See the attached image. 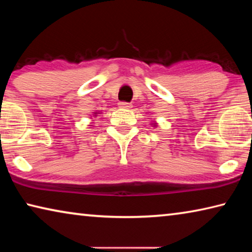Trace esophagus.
Listing matches in <instances>:
<instances>
[{"instance_id": "1", "label": "esophagus", "mask_w": 252, "mask_h": 252, "mask_svg": "<svg viewBox=\"0 0 252 252\" xmlns=\"http://www.w3.org/2000/svg\"><path fill=\"white\" fill-rule=\"evenodd\" d=\"M131 106H132V104L127 103V102H120V103H119V108H121V109H130Z\"/></svg>"}]
</instances>
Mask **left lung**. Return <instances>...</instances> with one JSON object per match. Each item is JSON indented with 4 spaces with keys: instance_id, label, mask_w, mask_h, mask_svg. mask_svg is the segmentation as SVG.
<instances>
[{
    "instance_id": "obj_1",
    "label": "left lung",
    "mask_w": 252,
    "mask_h": 252,
    "mask_svg": "<svg viewBox=\"0 0 252 252\" xmlns=\"http://www.w3.org/2000/svg\"><path fill=\"white\" fill-rule=\"evenodd\" d=\"M155 125H156V123H155Z\"/></svg>"
}]
</instances>
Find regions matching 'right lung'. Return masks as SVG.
Returning <instances> with one entry per match:
<instances>
[{"instance_id":"add662e5","label":"right lung","mask_w":252,"mask_h":252,"mask_svg":"<svg viewBox=\"0 0 252 252\" xmlns=\"http://www.w3.org/2000/svg\"><path fill=\"white\" fill-rule=\"evenodd\" d=\"M94 114H96V113H94Z\"/></svg>"}]
</instances>
